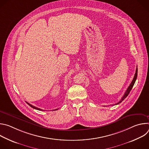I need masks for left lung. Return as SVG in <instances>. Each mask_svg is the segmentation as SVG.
Masks as SVG:
<instances>
[{
    "label": "left lung",
    "instance_id": "1",
    "mask_svg": "<svg viewBox=\"0 0 149 149\" xmlns=\"http://www.w3.org/2000/svg\"><path fill=\"white\" fill-rule=\"evenodd\" d=\"M137 68H136V73H135V75H134V78H133V81H132V82H131V84H130V86H129V87H128V88L127 89V90H126V91H125V93H124V95L123 96V97L121 98V100L118 102H117V103H116L115 105H117V104H120V102H121L127 96H128V95L129 94V93H130V91L132 90V88H133V86H134V83H135V82H136V79H137Z\"/></svg>",
    "mask_w": 149,
    "mask_h": 149
}]
</instances>
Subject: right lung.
I'll use <instances>...</instances> for the list:
<instances>
[{"label": "right lung", "mask_w": 149, "mask_h": 149, "mask_svg": "<svg viewBox=\"0 0 149 149\" xmlns=\"http://www.w3.org/2000/svg\"><path fill=\"white\" fill-rule=\"evenodd\" d=\"M26 103L29 105V106H31V107H32V108H33V109H36V110H40V111H42V109H39V108H37V107H35V106H33V105H31V104H30L29 103H28V102H26ZM58 109H56V110H57Z\"/></svg>", "instance_id": "1"}]
</instances>
